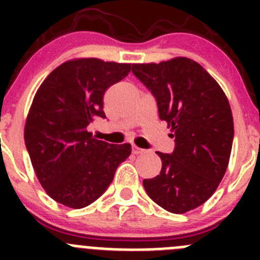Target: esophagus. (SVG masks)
<instances>
[{
	"instance_id": "1",
	"label": "esophagus",
	"mask_w": 260,
	"mask_h": 260,
	"mask_svg": "<svg viewBox=\"0 0 260 260\" xmlns=\"http://www.w3.org/2000/svg\"><path fill=\"white\" fill-rule=\"evenodd\" d=\"M144 152H146V151L142 150V148H139V147L133 146V153H134V155H142V153H144Z\"/></svg>"
}]
</instances>
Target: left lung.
Listing matches in <instances>:
<instances>
[{
  "instance_id": "obj_1",
  "label": "left lung",
  "mask_w": 260,
  "mask_h": 260,
  "mask_svg": "<svg viewBox=\"0 0 260 260\" xmlns=\"http://www.w3.org/2000/svg\"><path fill=\"white\" fill-rule=\"evenodd\" d=\"M132 70L156 99L176 143L172 153L157 152L161 171L143 180L144 190L172 213L194 210L216 191L228 168L234 137L228 99L198 62L185 57Z\"/></svg>"
}]
</instances>
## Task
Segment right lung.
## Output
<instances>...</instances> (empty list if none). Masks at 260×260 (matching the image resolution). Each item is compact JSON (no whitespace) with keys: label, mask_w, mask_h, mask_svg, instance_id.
<instances>
[{"label":"right lung","mask_w":260,"mask_h":260,"mask_svg":"<svg viewBox=\"0 0 260 260\" xmlns=\"http://www.w3.org/2000/svg\"><path fill=\"white\" fill-rule=\"evenodd\" d=\"M132 65L80 58L59 65L38 89L24 126L32 167L50 198L83 208L100 198L132 146L98 141L87 126L105 118L103 98Z\"/></svg>","instance_id":"1"}]
</instances>
